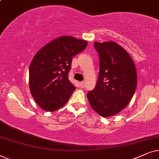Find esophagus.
<instances>
[{
    "label": "esophagus",
    "mask_w": 159,
    "mask_h": 159,
    "mask_svg": "<svg viewBox=\"0 0 159 159\" xmlns=\"http://www.w3.org/2000/svg\"><path fill=\"white\" fill-rule=\"evenodd\" d=\"M84 85H85V83H84V81H82V82H81V83H80V86H81V88H84Z\"/></svg>",
    "instance_id": "34e87169"
}]
</instances>
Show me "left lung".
<instances>
[{"instance_id": "obj_1", "label": "left lung", "mask_w": 159, "mask_h": 159, "mask_svg": "<svg viewBox=\"0 0 159 159\" xmlns=\"http://www.w3.org/2000/svg\"><path fill=\"white\" fill-rule=\"evenodd\" d=\"M94 44L99 57V73L95 88L88 92V100L99 116L110 117L132 99L137 83L136 67L128 52L115 42Z\"/></svg>"}]
</instances>
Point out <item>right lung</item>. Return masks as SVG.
I'll list each match as a JSON object with an SVG mask.
<instances>
[{"instance_id":"obj_1","label":"right lung","mask_w":159,"mask_h":159,"mask_svg":"<svg viewBox=\"0 0 159 159\" xmlns=\"http://www.w3.org/2000/svg\"><path fill=\"white\" fill-rule=\"evenodd\" d=\"M87 43L73 36H61L34 56L29 69L30 91L44 111H57L69 100L75 89L68 78L72 59L85 49Z\"/></svg>"}]
</instances>
